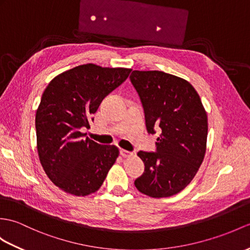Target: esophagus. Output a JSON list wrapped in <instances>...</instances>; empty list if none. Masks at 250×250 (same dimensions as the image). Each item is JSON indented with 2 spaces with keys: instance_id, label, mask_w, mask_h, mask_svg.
Masks as SVG:
<instances>
[{
  "instance_id": "esophagus-1",
  "label": "esophagus",
  "mask_w": 250,
  "mask_h": 250,
  "mask_svg": "<svg viewBox=\"0 0 250 250\" xmlns=\"http://www.w3.org/2000/svg\"><path fill=\"white\" fill-rule=\"evenodd\" d=\"M120 153H121V155L124 156V158H130V156L133 155L132 152L126 151V150H125V149H121V150H120Z\"/></svg>"
}]
</instances>
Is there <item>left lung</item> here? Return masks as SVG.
<instances>
[{"instance_id": "1", "label": "left lung", "mask_w": 250, "mask_h": 250, "mask_svg": "<svg viewBox=\"0 0 250 250\" xmlns=\"http://www.w3.org/2000/svg\"><path fill=\"white\" fill-rule=\"evenodd\" d=\"M143 103L147 130L161 129L156 152L139 151L145 172L135 180L141 193L163 198L180 193L205 159L208 116L189 82L163 71L134 70L130 75Z\"/></svg>"}]
</instances>
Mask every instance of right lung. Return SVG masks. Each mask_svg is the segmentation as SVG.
<instances>
[{
	"label": "right lung",
	"instance_id": "add662e5",
	"mask_svg": "<svg viewBox=\"0 0 250 250\" xmlns=\"http://www.w3.org/2000/svg\"><path fill=\"white\" fill-rule=\"evenodd\" d=\"M131 71L85 63L46 86L35 118L37 152L45 175L62 190L79 197L95 193L115 164L118 147L102 146L81 129L90 127L91 115Z\"/></svg>",
	"mask_w": 250,
	"mask_h": 250
}]
</instances>
